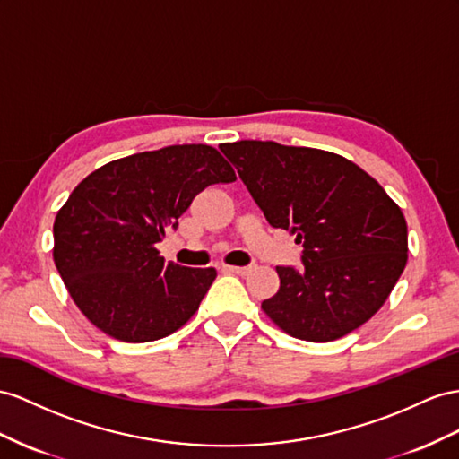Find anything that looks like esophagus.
<instances>
[{"label":"esophagus","mask_w":459,"mask_h":459,"mask_svg":"<svg viewBox=\"0 0 459 459\" xmlns=\"http://www.w3.org/2000/svg\"><path fill=\"white\" fill-rule=\"evenodd\" d=\"M227 273H237V275H248L250 267H240V265H225L222 267Z\"/></svg>","instance_id":"1"}]
</instances>
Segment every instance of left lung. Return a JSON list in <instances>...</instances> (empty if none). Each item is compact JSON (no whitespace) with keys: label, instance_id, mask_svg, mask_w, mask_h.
Segmentation results:
<instances>
[{"label":"left lung","instance_id":"1","mask_svg":"<svg viewBox=\"0 0 459 459\" xmlns=\"http://www.w3.org/2000/svg\"><path fill=\"white\" fill-rule=\"evenodd\" d=\"M269 225L295 234L302 267H277L262 302L281 330L324 343L382 308L407 264L402 209L370 174L330 151L244 139L219 147Z\"/></svg>","mask_w":459,"mask_h":459}]
</instances>
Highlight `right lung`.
Masks as SVG:
<instances>
[{
    "instance_id": "right-lung-1",
    "label": "right lung",
    "mask_w": 459,
    "mask_h": 459,
    "mask_svg": "<svg viewBox=\"0 0 459 459\" xmlns=\"http://www.w3.org/2000/svg\"><path fill=\"white\" fill-rule=\"evenodd\" d=\"M234 180L209 145L135 152L91 172L54 221V264L87 320L127 343L155 342L190 320L217 272L164 264L155 244L199 192Z\"/></svg>"
}]
</instances>
